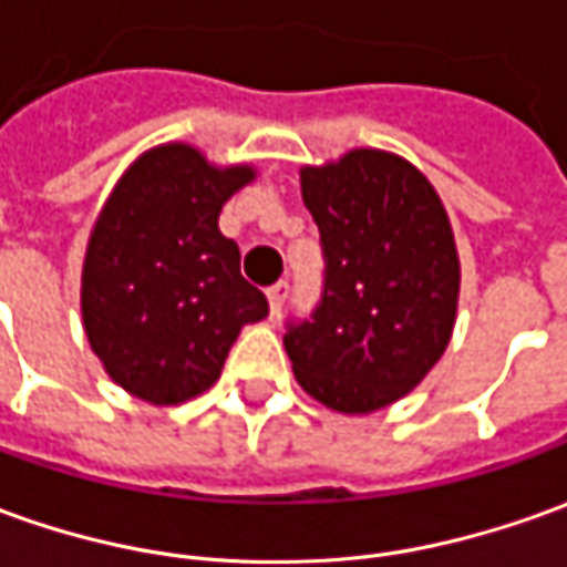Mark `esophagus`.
<instances>
[{
	"label": "esophagus",
	"instance_id": "34e87169",
	"mask_svg": "<svg viewBox=\"0 0 567 567\" xmlns=\"http://www.w3.org/2000/svg\"><path fill=\"white\" fill-rule=\"evenodd\" d=\"M288 295H291V285H288V282L269 285V288H267L269 310H272V313H279V310H282V303L288 300Z\"/></svg>",
	"mask_w": 567,
	"mask_h": 567
}]
</instances>
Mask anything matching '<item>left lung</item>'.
<instances>
[{"label": "left lung", "mask_w": 567, "mask_h": 567, "mask_svg": "<svg viewBox=\"0 0 567 567\" xmlns=\"http://www.w3.org/2000/svg\"><path fill=\"white\" fill-rule=\"evenodd\" d=\"M322 245V291L285 322L300 388L338 413H375L431 372L450 344L460 257L437 192L413 164L357 148L300 171Z\"/></svg>", "instance_id": "8db88e82"}]
</instances>
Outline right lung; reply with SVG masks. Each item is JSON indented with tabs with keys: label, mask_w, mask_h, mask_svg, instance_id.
Instances as JSON below:
<instances>
[{
	"label": "right lung",
	"mask_w": 567,
	"mask_h": 567,
	"mask_svg": "<svg viewBox=\"0 0 567 567\" xmlns=\"http://www.w3.org/2000/svg\"><path fill=\"white\" fill-rule=\"evenodd\" d=\"M251 167L217 171L192 145H161L123 173L83 264V326L123 391L157 406L207 391L241 326L269 313L219 233Z\"/></svg>",
	"instance_id": "obj_1"
}]
</instances>
